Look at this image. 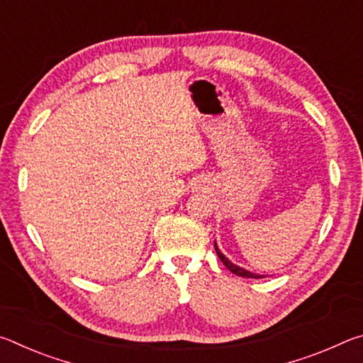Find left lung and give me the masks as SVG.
<instances>
[{"label":"left lung","mask_w":363,"mask_h":363,"mask_svg":"<svg viewBox=\"0 0 363 363\" xmlns=\"http://www.w3.org/2000/svg\"><path fill=\"white\" fill-rule=\"evenodd\" d=\"M214 250H216V255H218V257L220 259V262L224 264V266L230 270L232 274H235V275H238V277H247V279H262V275H257V274H253V272H248V270H245V269H242V267H237L235 264H232L229 259H227V257L220 253L219 251V248H218V245H216V242H214Z\"/></svg>","instance_id":"obj_1"}]
</instances>
